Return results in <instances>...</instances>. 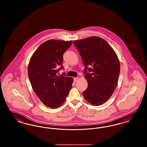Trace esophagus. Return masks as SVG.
Here are the masks:
<instances>
[{
    "label": "esophagus",
    "instance_id": "obj_1",
    "mask_svg": "<svg viewBox=\"0 0 147 147\" xmlns=\"http://www.w3.org/2000/svg\"><path fill=\"white\" fill-rule=\"evenodd\" d=\"M78 79V77L74 78V79H73V80H74V83H76V82H77V80Z\"/></svg>",
    "mask_w": 147,
    "mask_h": 147
}]
</instances>
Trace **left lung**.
<instances>
[{
  "label": "left lung",
  "mask_w": 147,
  "mask_h": 147,
  "mask_svg": "<svg viewBox=\"0 0 147 147\" xmlns=\"http://www.w3.org/2000/svg\"><path fill=\"white\" fill-rule=\"evenodd\" d=\"M73 43L82 57L85 67L84 77L88 82L83 95L92 105H101L116 88L120 71L119 58L110 45L99 37H90Z\"/></svg>",
  "instance_id": "8db88e82"
}]
</instances>
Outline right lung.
Segmentation results:
<instances>
[{
  "label": "right lung",
  "mask_w": 147,
  "mask_h": 147,
  "mask_svg": "<svg viewBox=\"0 0 147 147\" xmlns=\"http://www.w3.org/2000/svg\"><path fill=\"white\" fill-rule=\"evenodd\" d=\"M72 42L47 41L36 50L28 64V78L34 91L44 105L52 109L63 104L71 88L73 78L65 76V72L58 76V72L64 69L63 54Z\"/></svg>",
  "instance_id": "add662e5"
}]
</instances>
